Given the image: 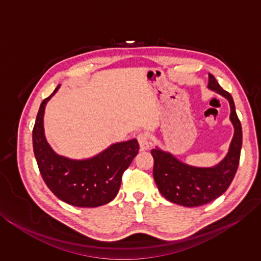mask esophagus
<instances>
[{
  "mask_svg": "<svg viewBox=\"0 0 261 261\" xmlns=\"http://www.w3.org/2000/svg\"><path fill=\"white\" fill-rule=\"evenodd\" d=\"M137 139H138V143H139V146L141 151H145V149H148L151 147V140H149V137L147 136V134H144V132H141L138 136H137Z\"/></svg>",
  "mask_w": 261,
  "mask_h": 261,
  "instance_id": "34e87169",
  "label": "esophagus"
}]
</instances>
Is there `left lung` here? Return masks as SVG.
Instances as JSON below:
<instances>
[{"label":"left lung","instance_id":"8db88e82","mask_svg":"<svg viewBox=\"0 0 261 261\" xmlns=\"http://www.w3.org/2000/svg\"><path fill=\"white\" fill-rule=\"evenodd\" d=\"M208 90L226 98L230 106V122L233 137L228 153L213 167L188 165L169 152L158 146L151 153L154 159L153 177L167 200L185 207L208 204L227 191L240 163L242 148V125L238 120L232 96L219 85L213 74L208 73Z\"/></svg>","mask_w":261,"mask_h":261}]
</instances>
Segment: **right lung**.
I'll list each match as a JSON object with an SVG mask.
<instances>
[{
	"label": "right lung",
	"mask_w": 261,
	"mask_h": 261,
	"mask_svg": "<svg viewBox=\"0 0 261 261\" xmlns=\"http://www.w3.org/2000/svg\"><path fill=\"white\" fill-rule=\"evenodd\" d=\"M40 105L33 127V151L47 187L62 201L77 207H98L112 201L120 190L122 175L138 154L137 139L110 145L96 155L76 160L57 154L48 144L43 115L48 101Z\"/></svg>",
	"instance_id": "obj_1"
}]
</instances>
